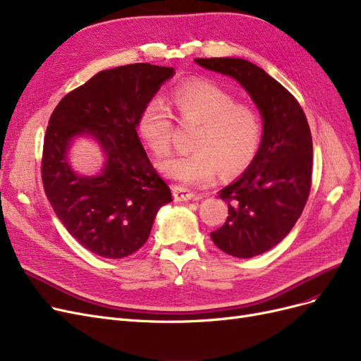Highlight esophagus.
I'll return each mask as SVG.
<instances>
[{
    "instance_id": "esophagus-1",
    "label": "esophagus",
    "mask_w": 361,
    "mask_h": 361,
    "mask_svg": "<svg viewBox=\"0 0 361 361\" xmlns=\"http://www.w3.org/2000/svg\"><path fill=\"white\" fill-rule=\"evenodd\" d=\"M172 195H173V200H176L177 202L190 201V200H193V197L196 196L193 192L181 188V185H173V188H172Z\"/></svg>"
}]
</instances>
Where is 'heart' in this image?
I'll use <instances>...</instances> for the list:
<instances>
[{
    "instance_id": "1",
    "label": "heart",
    "mask_w": 361,
    "mask_h": 361,
    "mask_svg": "<svg viewBox=\"0 0 361 361\" xmlns=\"http://www.w3.org/2000/svg\"><path fill=\"white\" fill-rule=\"evenodd\" d=\"M183 120L200 123L189 154L160 164L166 177L184 185H208L220 176L231 178L246 171L257 157L262 139L259 114L225 88L204 79L188 80L171 94ZM139 135L151 153L164 157L171 151L172 114L160 99L149 100L137 121Z\"/></svg>"
}]
</instances>
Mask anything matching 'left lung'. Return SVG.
I'll return each mask as SVG.
<instances>
[{
    "label": "left lung",
    "mask_w": 361,
    "mask_h": 361,
    "mask_svg": "<svg viewBox=\"0 0 361 361\" xmlns=\"http://www.w3.org/2000/svg\"><path fill=\"white\" fill-rule=\"evenodd\" d=\"M208 71L228 75L246 90L262 117L257 157L243 176L219 196L228 202V219L212 232L216 246L237 258L273 249L303 213L312 185V135L297 99L241 58H196Z\"/></svg>",
    "instance_id": "8db88e82"
}]
</instances>
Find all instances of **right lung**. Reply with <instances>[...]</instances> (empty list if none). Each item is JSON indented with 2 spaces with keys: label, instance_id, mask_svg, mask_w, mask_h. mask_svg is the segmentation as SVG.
Returning a JSON list of instances; mask_svg holds the SVG:
<instances>
[{
  "label": "right lung",
  "instance_id": "obj_1",
  "mask_svg": "<svg viewBox=\"0 0 361 361\" xmlns=\"http://www.w3.org/2000/svg\"><path fill=\"white\" fill-rule=\"evenodd\" d=\"M172 76V67L148 63L103 71L51 115L42 156L44 193L71 235L99 257L120 259L141 249L159 208L172 201L136 132L144 106ZM80 134L94 137L107 156L96 178L78 176L66 161Z\"/></svg>",
  "mask_w": 361,
  "mask_h": 361
}]
</instances>
